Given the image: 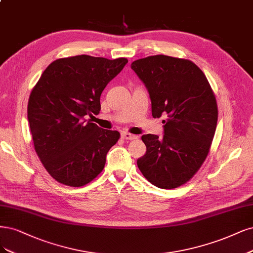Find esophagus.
<instances>
[{"label":"esophagus","instance_id":"obj_1","mask_svg":"<svg viewBox=\"0 0 253 253\" xmlns=\"http://www.w3.org/2000/svg\"><path fill=\"white\" fill-rule=\"evenodd\" d=\"M121 137L126 139V140H134V139H137L136 135H132L129 133H123V134H121Z\"/></svg>","mask_w":253,"mask_h":253}]
</instances>
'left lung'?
I'll list each match as a JSON object with an SVG mask.
<instances>
[{
	"instance_id": "8db88e82",
	"label": "left lung",
	"mask_w": 253,
	"mask_h": 253,
	"mask_svg": "<svg viewBox=\"0 0 253 253\" xmlns=\"http://www.w3.org/2000/svg\"><path fill=\"white\" fill-rule=\"evenodd\" d=\"M130 67L150 93L153 117H167L162 138L141 137L146 153L137 165L155 186L177 188L194 177L210 153L217 121L214 93L188 59L153 55Z\"/></svg>"
}]
</instances>
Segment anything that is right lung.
I'll return each mask as SVG.
<instances>
[{
    "instance_id": "right-lung-1",
    "label": "right lung",
    "mask_w": 253,
    "mask_h": 253,
    "mask_svg": "<svg viewBox=\"0 0 253 253\" xmlns=\"http://www.w3.org/2000/svg\"><path fill=\"white\" fill-rule=\"evenodd\" d=\"M127 59L90 55L58 58L42 72L28 101V120L40 160L62 184L81 187L102 171L117 130L100 128V95Z\"/></svg>"
}]
</instances>
